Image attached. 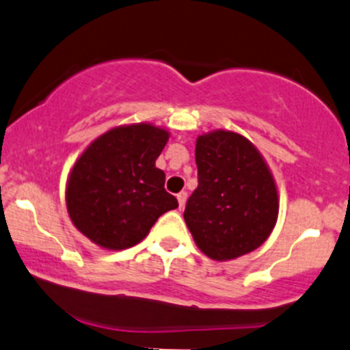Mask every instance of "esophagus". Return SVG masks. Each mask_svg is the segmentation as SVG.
Listing matches in <instances>:
<instances>
[{
  "label": "esophagus",
  "instance_id": "1",
  "mask_svg": "<svg viewBox=\"0 0 350 350\" xmlns=\"http://www.w3.org/2000/svg\"><path fill=\"white\" fill-rule=\"evenodd\" d=\"M186 200H187V193H186V191H181V193L178 194V203H179V208H185Z\"/></svg>",
  "mask_w": 350,
  "mask_h": 350
}]
</instances>
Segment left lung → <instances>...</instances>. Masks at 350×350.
Segmentation results:
<instances>
[{
	"label": "left lung",
	"mask_w": 350,
	"mask_h": 350,
	"mask_svg": "<svg viewBox=\"0 0 350 350\" xmlns=\"http://www.w3.org/2000/svg\"><path fill=\"white\" fill-rule=\"evenodd\" d=\"M198 187L185 221L198 248L216 262L253 252L278 218V191L263 156L245 135L206 132L196 139Z\"/></svg>",
	"instance_id": "obj_1"
}]
</instances>
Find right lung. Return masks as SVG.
I'll list each match as a JSON object with an SVG mask.
<instances>
[{"label":"right lung","mask_w":350,"mask_h":350,"mask_svg":"<svg viewBox=\"0 0 350 350\" xmlns=\"http://www.w3.org/2000/svg\"><path fill=\"white\" fill-rule=\"evenodd\" d=\"M169 132L149 122L113 127L98 135L70 169L67 211L77 230L104 250L131 248L161 215L178 208L164 189L156 159Z\"/></svg>","instance_id":"1"}]
</instances>
